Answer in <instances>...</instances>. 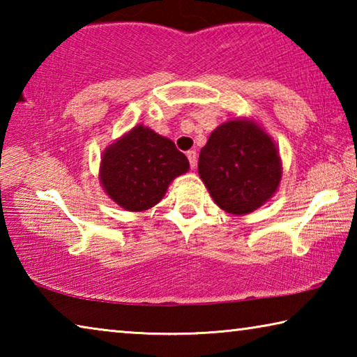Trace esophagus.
Returning a JSON list of instances; mask_svg holds the SVG:
<instances>
[{"label":"esophagus","instance_id":"1","mask_svg":"<svg viewBox=\"0 0 357 357\" xmlns=\"http://www.w3.org/2000/svg\"><path fill=\"white\" fill-rule=\"evenodd\" d=\"M187 159H189L192 168L197 167V153H195V151H187Z\"/></svg>","mask_w":357,"mask_h":357}]
</instances>
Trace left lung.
Returning <instances> with one entry per match:
<instances>
[{
  "mask_svg": "<svg viewBox=\"0 0 357 357\" xmlns=\"http://www.w3.org/2000/svg\"><path fill=\"white\" fill-rule=\"evenodd\" d=\"M279 148L252 118L222 123L204 144L198 174L220 209L250 214L274 197L282 181Z\"/></svg>",
  "mask_w": 357,
  "mask_h": 357,
  "instance_id": "8db88e82",
  "label": "left lung"
}]
</instances>
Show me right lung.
<instances>
[{
    "label": "right lung",
    "mask_w": 357,
    "mask_h": 357,
    "mask_svg": "<svg viewBox=\"0 0 357 357\" xmlns=\"http://www.w3.org/2000/svg\"><path fill=\"white\" fill-rule=\"evenodd\" d=\"M189 172V160L170 138L137 124L108 144L100 157L99 184L130 213L155 206L174 178Z\"/></svg>",
    "instance_id": "obj_1"
}]
</instances>
